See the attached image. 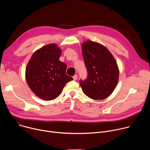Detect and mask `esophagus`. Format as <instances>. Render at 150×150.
Returning a JSON list of instances; mask_svg holds the SVG:
<instances>
[{"instance_id":"1","label":"esophagus","mask_w":150,"mask_h":150,"mask_svg":"<svg viewBox=\"0 0 150 150\" xmlns=\"http://www.w3.org/2000/svg\"><path fill=\"white\" fill-rule=\"evenodd\" d=\"M73 78L75 81H76L77 79H78V75H75L74 76H73Z\"/></svg>"}]
</instances>
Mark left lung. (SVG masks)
Here are the masks:
<instances>
[{"label":"left lung","mask_w":150,"mask_h":150,"mask_svg":"<svg viewBox=\"0 0 150 150\" xmlns=\"http://www.w3.org/2000/svg\"><path fill=\"white\" fill-rule=\"evenodd\" d=\"M82 55L88 77L79 83L83 93L94 100H103L115 89L119 68L112 54L103 45L91 40L82 44Z\"/></svg>","instance_id":"1"}]
</instances>
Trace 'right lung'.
I'll return each instance as SVG.
<instances>
[{"mask_svg":"<svg viewBox=\"0 0 150 150\" xmlns=\"http://www.w3.org/2000/svg\"><path fill=\"white\" fill-rule=\"evenodd\" d=\"M61 49L54 43L36 50L25 69V78L31 91L45 100L56 98L67 82L73 80L67 75V65L59 60Z\"/></svg>","mask_w":150,"mask_h":150,"instance_id":"obj_1","label":"right lung"}]
</instances>
